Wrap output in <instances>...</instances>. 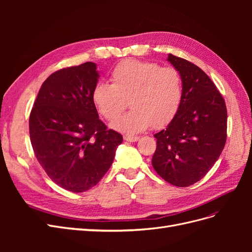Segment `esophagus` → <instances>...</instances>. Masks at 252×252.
<instances>
[{
  "instance_id": "esophagus-1",
  "label": "esophagus",
  "mask_w": 252,
  "mask_h": 252,
  "mask_svg": "<svg viewBox=\"0 0 252 252\" xmlns=\"http://www.w3.org/2000/svg\"><path fill=\"white\" fill-rule=\"evenodd\" d=\"M125 141L127 142H138L140 140L139 136H131V135H126L124 138Z\"/></svg>"
}]
</instances>
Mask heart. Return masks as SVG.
<instances>
[{
    "instance_id": "1",
    "label": "heart",
    "mask_w": 252,
    "mask_h": 252,
    "mask_svg": "<svg viewBox=\"0 0 252 252\" xmlns=\"http://www.w3.org/2000/svg\"><path fill=\"white\" fill-rule=\"evenodd\" d=\"M111 85L97 83L91 93L96 111L107 121L119 118L130 103L131 110L114 122V130L135 134L149 127L162 128L177 116L183 101V81L173 67L124 60L110 73Z\"/></svg>"
}]
</instances>
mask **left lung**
Returning a JSON list of instances; mask_svg holds the SVG:
<instances>
[{
  "instance_id": "left-lung-1",
  "label": "left lung",
  "mask_w": 252,
  "mask_h": 252,
  "mask_svg": "<svg viewBox=\"0 0 252 252\" xmlns=\"http://www.w3.org/2000/svg\"><path fill=\"white\" fill-rule=\"evenodd\" d=\"M183 81V101L177 116L155 134L152 166L159 177L178 187L203 179L224 149L227 109L222 94L200 67L168 55Z\"/></svg>"
}]
</instances>
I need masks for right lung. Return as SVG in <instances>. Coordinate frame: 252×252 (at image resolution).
Here are the masks:
<instances>
[{
    "mask_svg": "<svg viewBox=\"0 0 252 252\" xmlns=\"http://www.w3.org/2000/svg\"><path fill=\"white\" fill-rule=\"evenodd\" d=\"M98 77L93 62L53 72L30 112V141L37 161L52 182L68 191L95 186L123 142L98 119L91 100Z\"/></svg>",
    "mask_w": 252,
    "mask_h": 252,
    "instance_id": "obj_1",
    "label": "right lung"
}]
</instances>
